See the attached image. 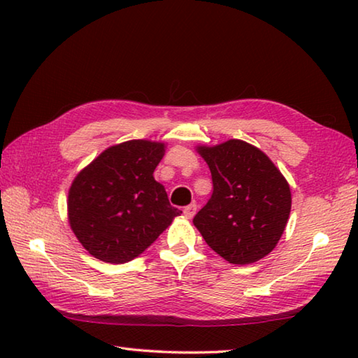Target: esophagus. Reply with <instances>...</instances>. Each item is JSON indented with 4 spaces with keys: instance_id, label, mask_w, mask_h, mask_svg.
Listing matches in <instances>:
<instances>
[{
    "instance_id": "1",
    "label": "esophagus",
    "mask_w": 358,
    "mask_h": 358,
    "mask_svg": "<svg viewBox=\"0 0 358 358\" xmlns=\"http://www.w3.org/2000/svg\"><path fill=\"white\" fill-rule=\"evenodd\" d=\"M196 211H197L196 203H191V205H187V207L183 208V213H185L186 217H192L194 215H196Z\"/></svg>"
}]
</instances>
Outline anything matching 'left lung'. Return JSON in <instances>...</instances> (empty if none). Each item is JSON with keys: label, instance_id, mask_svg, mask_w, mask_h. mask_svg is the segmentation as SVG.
<instances>
[{"label": "left lung", "instance_id": "1", "mask_svg": "<svg viewBox=\"0 0 358 358\" xmlns=\"http://www.w3.org/2000/svg\"><path fill=\"white\" fill-rule=\"evenodd\" d=\"M213 180V194L194 226L229 264L257 262L273 251L290 215V187L259 148L243 141L199 147Z\"/></svg>", "mask_w": 358, "mask_h": 358}]
</instances>
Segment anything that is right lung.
Instances as JSON below:
<instances>
[{"label":"right lung","mask_w":358,"mask_h":358,"mask_svg":"<svg viewBox=\"0 0 358 358\" xmlns=\"http://www.w3.org/2000/svg\"><path fill=\"white\" fill-rule=\"evenodd\" d=\"M164 148V143L150 141L115 145L72 181L68 197L71 229L96 259L129 262L181 213L153 177Z\"/></svg>","instance_id":"1"}]
</instances>
